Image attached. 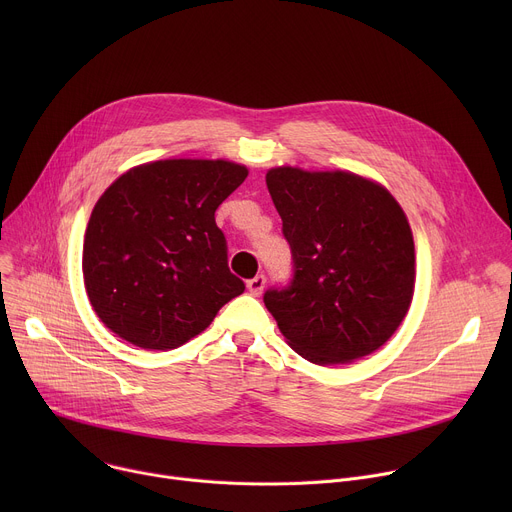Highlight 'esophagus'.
Returning <instances> with one entry per match:
<instances>
[{"label": "esophagus", "mask_w": 512, "mask_h": 512, "mask_svg": "<svg viewBox=\"0 0 512 512\" xmlns=\"http://www.w3.org/2000/svg\"><path fill=\"white\" fill-rule=\"evenodd\" d=\"M247 287H249V291H251L253 296H261L263 294V287H265V275L263 273L255 275L253 279L247 281Z\"/></svg>", "instance_id": "esophagus-1"}]
</instances>
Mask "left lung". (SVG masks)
Segmentation results:
<instances>
[{"mask_svg":"<svg viewBox=\"0 0 512 512\" xmlns=\"http://www.w3.org/2000/svg\"><path fill=\"white\" fill-rule=\"evenodd\" d=\"M291 249V279L263 302L281 334L314 364L383 346L403 322L415 285L407 216L379 184L348 172L273 168L265 176Z\"/></svg>","mask_w":512,"mask_h":512,"instance_id":"8db88e82","label":"left lung"}]
</instances>
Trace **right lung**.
Listing matches in <instances>:
<instances>
[{
	"mask_svg": "<svg viewBox=\"0 0 512 512\" xmlns=\"http://www.w3.org/2000/svg\"><path fill=\"white\" fill-rule=\"evenodd\" d=\"M247 174L225 160H164L105 190L87 227L83 277L111 332L139 348H176L243 294L214 210Z\"/></svg>",
	"mask_w": 512,
	"mask_h": 512,
	"instance_id": "right-lung-1",
	"label": "right lung"
}]
</instances>
